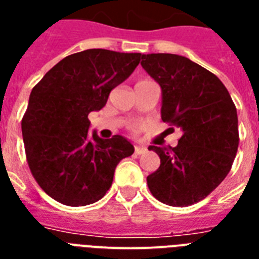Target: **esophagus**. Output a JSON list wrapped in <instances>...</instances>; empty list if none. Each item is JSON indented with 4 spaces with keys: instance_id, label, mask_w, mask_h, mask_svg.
Wrapping results in <instances>:
<instances>
[{
    "instance_id": "esophagus-1",
    "label": "esophagus",
    "mask_w": 259,
    "mask_h": 259,
    "mask_svg": "<svg viewBox=\"0 0 259 259\" xmlns=\"http://www.w3.org/2000/svg\"><path fill=\"white\" fill-rule=\"evenodd\" d=\"M134 152H136V154H142L146 152V148H144V146H136Z\"/></svg>"
}]
</instances>
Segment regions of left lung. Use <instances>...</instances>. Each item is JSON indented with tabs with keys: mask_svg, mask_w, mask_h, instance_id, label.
I'll return each instance as SVG.
<instances>
[{
	"mask_svg": "<svg viewBox=\"0 0 259 259\" xmlns=\"http://www.w3.org/2000/svg\"><path fill=\"white\" fill-rule=\"evenodd\" d=\"M141 66L161 87L162 121L183 133L175 148L149 146L160 166L146 177L148 187L164 204H195L233 166L239 145L237 107L217 75L184 56L142 55Z\"/></svg>",
	"mask_w": 259,
	"mask_h": 259,
	"instance_id": "8db88e82",
	"label": "left lung"
}]
</instances>
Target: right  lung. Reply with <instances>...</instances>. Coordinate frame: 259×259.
<instances>
[{
    "mask_svg": "<svg viewBox=\"0 0 259 259\" xmlns=\"http://www.w3.org/2000/svg\"><path fill=\"white\" fill-rule=\"evenodd\" d=\"M141 56L82 51L60 60L32 90L21 121L26 161L42 191L59 203L79 207L102 199L118 162L134 153L122 136H91L89 114L106 105Z\"/></svg>",
    "mask_w": 259,
    "mask_h": 259,
    "instance_id": "1",
    "label": "right lung"
}]
</instances>
